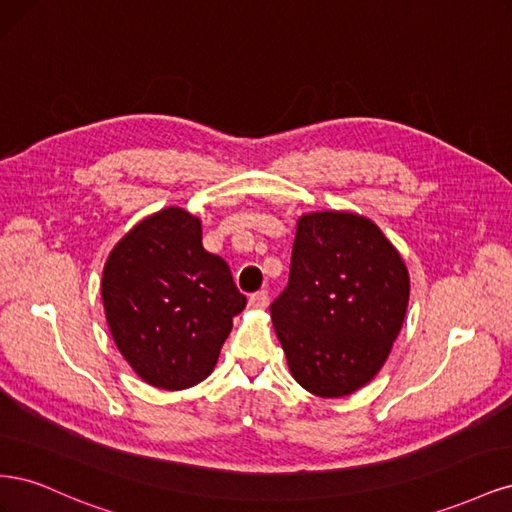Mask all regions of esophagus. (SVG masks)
I'll use <instances>...</instances> for the list:
<instances>
[{
	"label": "esophagus",
	"mask_w": 512,
	"mask_h": 512,
	"mask_svg": "<svg viewBox=\"0 0 512 512\" xmlns=\"http://www.w3.org/2000/svg\"><path fill=\"white\" fill-rule=\"evenodd\" d=\"M269 305V292L267 290H260V292H254L250 297V307L252 309H265Z\"/></svg>",
	"instance_id": "obj_1"
}]
</instances>
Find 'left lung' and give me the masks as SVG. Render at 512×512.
Listing matches in <instances>:
<instances>
[{
  "label": "left lung",
  "mask_w": 512,
  "mask_h": 512,
  "mask_svg": "<svg viewBox=\"0 0 512 512\" xmlns=\"http://www.w3.org/2000/svg\"><path fill=\"white\" fill-rule=\"evenodd\" d=\"M408 299V269L374 222L348 211L301 215L288 286L271 303L294 380L318 397L359 391L389 359Z\"/></svg>",
  "instance_id": "8db88e82"
}]
</instances>
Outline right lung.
<instances>
[{"instance_id":"obj_1","label":"right lung","mask_w":512,"mask_h":512,"mask_svg":"<svg viewBox=\"0 0 512 512\" xmlns=\"http://www.w3.org/2000/svg\"><path fill=\"white\" fill-rule=\"evenodd\" d=\"M102 303L115 346L136 374L181 391L211 374L247 301L226 260L203 247L196 215L166 207L108 254Z\"/></svg>"}]
</instances>
